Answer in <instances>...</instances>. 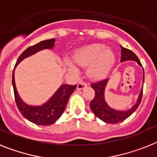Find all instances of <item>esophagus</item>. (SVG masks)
I'll return each instance as SVG.
<instances>
[{"mask_svg":"<svg viewBox=\"0 0 157 157\" xmlns=\"http://www.w3.org/2000/svg\"><path fill=\"white\" fill-rule=\"evenodd\" d=\"M87 86V84L86 82H80L79 83H78L77 85V90H81L82 89L86 88Z\"/></svg>","mask_w":157,"mask_h":157,"instance_id":"obj_1","label":"esophagus"}]
</instances>
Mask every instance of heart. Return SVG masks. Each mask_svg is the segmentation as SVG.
Masks as SVG:
<instances>
[{
	"label": "heart",
	"mask_w": 157,
	"mask_h": 157,
	"mask_svg": "<svg viewBox=\"0 0 157 157\" xmlns=\"http://www.w3.org/2000/svg\"><path fill=\"white\" fill-rule=\"evenodd\" d=\"M74 60L82 67H87L86 75L90 79H104L110 72L116 62V56L112 49L104 44H91L78 48L73 55ZM69 71H77V67L69 58L64 60Z\"/></svg>",
	"instance_id": "obj_1"
}]
</instances>
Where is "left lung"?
I'll return each instance as SVG.
<instances>
[{
    "label": "left lung",
    "instance_id": "1",
    "mask_svg": "<svg viewBox=\"0 0 157 157\" xmlns=\"http://www.w3.org/2000/svg\"><path fill=\"white\" fill-rule=\"evenodd\" d=\"M120 47H121V62L127 61V60H134V61L137 62L138 65L142 66L138 56H136L132 51L129 50L126 48H123V46ZM109 78H106V79L101 80V81L91 84V87L95 91V96L90 104V106L91 110L94 112V115L98 118H99L100 120H101L105 123L114 124V123H120V122L125 120L132 114L136 109H138V107L139 106L140 103H141V98H142L143 86L141 87V92L138 95V100L136 101L135 105H133L130 109H127V110H116V109L111 108L105 101V87H106L107 83L109 82ZM144 79H145V75H144L143 70V82Z\"/></svg>",
    "mask_w": 157,
    "mask_h": 157
}]
</instances>
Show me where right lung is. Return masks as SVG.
I'll list each match as a JSON object with an SVG mask.
<instances>
[{
  "instance_id": "1",
  "label": "right lung",
  "mask_w": 157,
  "mask_h": 157,
  "mask_svg": "<svg viewBox=\"0 0 157 157\" xmlns=\"http://www.w3.org/2000/svg\"><path fill=\"white\" fill-rule=\"evenodd\" d=\"M55 41H56L55 38H51V39L40 41L36 45L27 48L18 58L12 73V86H13L14 95H15V99L18 109L23 117L37 125L48 126L55 123L64 112L69 98L75 91L77 85L71 86L63 84L60 86L56 93L43 105L38 106L27 105L21 99L18 94L16 82H15V69L16 66L25 58L29 57L43 49L53 48Z\"/></svg>"
}]
</instances>
